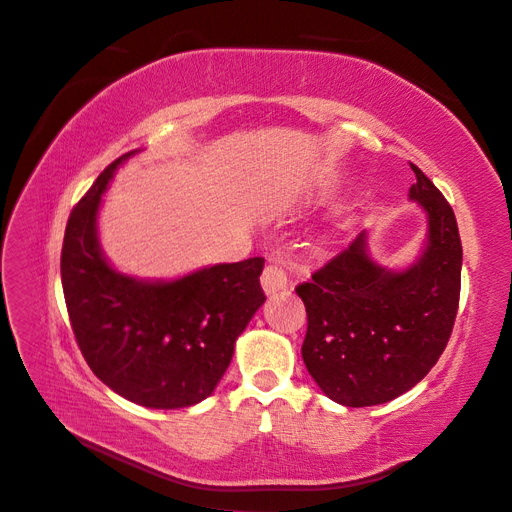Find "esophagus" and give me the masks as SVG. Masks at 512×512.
<instances>
[{"label": "esophagus", "mask_w": 512, "mask_h": 512, "mask_svg": "<svg viewBox=\"0 0 512 512\" xmlns=\"http://www.w3.org/2000/svg\"><path fill=\"white\" fill-rule=\"evenodd\" d=\"M260 282H262V288H265L267 294H273V292L288 286V273L284 271L282 265H267L265 271H262Z\"/></svg>", "instance_id": "esophagus-1"}]
</instances>
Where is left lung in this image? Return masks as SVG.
<instances>
[{"instance_id":"left-lung-1","label":"left lung","mask_w":512,"mask_h":512,"mask_svg":"<svg viewBox=\"0 0 512 512\" xmlns=\"http://www.w3.org/2000/svg\"><path fill=\"white\" fill-rule=\"evenodd\" d=\"M410 198L429 215V243L414 267H376L356 235L301 282L307 333L303 361L324 395L350 408L410 391L438 363L459 307L461 239L453 207L421 168Z\"/></svg>"}]
</instances>
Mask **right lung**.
Masks as SVG:
<instances>
[{"mask_svg": "<svg viewBox=\"0 0 512 512\" xmlns=\"http://www.w3.org/2000/svg\"><path fill=\"white\" fill-rule=\"evenodd\" d=\"M108 164L74 205L61 245V286L72 331L91 371L117 395L147 408H185L209 397L237 337L265 303V258L215 265L177 282L147 284L106 265L96 237Z\"/></svg>", "mask_w": 512, "mask_h": 512, "instance_id": "right-lung-1", "label": "right lung"}]
</instances>
